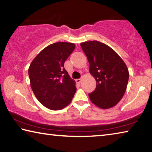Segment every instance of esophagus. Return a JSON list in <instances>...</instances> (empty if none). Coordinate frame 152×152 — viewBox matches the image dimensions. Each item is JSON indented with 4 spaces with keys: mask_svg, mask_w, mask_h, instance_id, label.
Wrapping results in <instances>:
<instances>
[{
    "mask_svg": "<svg viewBox=\"0 0 152 152\" xmlns=\"http://www.w3.org/2000/svg\"><path fill=\"white\" fill-rule=\"evenodd\" d=\"M82 81V78H79V79H76V82H78V83H80Z\"/></svg>",
    "mask_w": 152,
    "mask_h": 152,
    "instance_id": "esophagus-1",
    "label": "esophagus"
}]
</instances>
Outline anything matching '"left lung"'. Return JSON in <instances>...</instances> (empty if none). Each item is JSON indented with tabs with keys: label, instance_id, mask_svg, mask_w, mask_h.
Segmentation results:
<instances>
[{
	"label": "left lung",
	"instance_id": "left-lung-1",
	"mask_svg": "<svg viewBox=\"0 0 152 152\" xmlns=\"http://www.w3.org/2000/svg\"><path fill=\"white\" fill-rule=\"evenodd\" d=\"M90 64L89 72L96 81L94 92L88 94L91 102L100 109L115 106L124 95L129 70L121 58L109 45L98 41L80 43Z\"/></svg>",
	"mask_w": 152,
	"mask_h": 152
}]
</instances>
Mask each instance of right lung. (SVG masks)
<instances>
[{
  "label": "right lung",
  "mask_w": 152,
  "mask_h": 152,
  "mask_svg": "<svg viewBox=\"0 0 152 152\" xmlns=\"http://www.w3.org/2000/svg\"><path fill=\"white\" fill-rule=\"evenodd\" d=\"M73 43L49 45L33 59L29 68L30 85L37 99L46 108L58 110L70 103L76 91L64 62L75 49Z\"/></svg>",
  "instance_id": "obj_1"
}]
</instances>
